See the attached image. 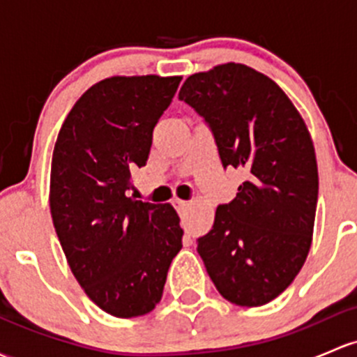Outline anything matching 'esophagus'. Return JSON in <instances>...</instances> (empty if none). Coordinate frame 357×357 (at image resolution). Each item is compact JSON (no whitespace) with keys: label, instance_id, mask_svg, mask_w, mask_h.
<instances>
[{"label":"esophagus","instance_id":"obj_1","mask_svg":"<svg viewBox=\"0 0 357 357\" xmlns=\"http://www.w3.org/2000/svg\"><path fill=\"white\" fill-rule=\"evenodd\" d=\"M174 205L178 208H186L190 205V202H186V200H181V198H174Z\"/></svg>","mask_w":357,"mask_h":357}]
</instances>
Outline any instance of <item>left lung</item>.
<instances>
[{"label":"left lung","mask_w":357,"mask_h":357,"mask_svg":"<svg viewBox=\"0 0 357 357\" xmlns=\"http://www.w3.org/2000/svg\"><path fill=\"white\" fill-rule=\"evenodd\" d=\"M179 99L204 116L222 166L248 176L217 207L198 253L222 298L267 305L291 286L311 246L318 167L310 131L286 92L241 63L191 75Z\"/></svg>","instance_id":"obj_1"}]
</instances>
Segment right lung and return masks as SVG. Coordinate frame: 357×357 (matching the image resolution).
Returning <instances> with one entry per match:
<instances>
[{"label":"right lung","mask_w":357,"mask_h":357,"mask_svg":"<svg viewBox=\"0 0 357 357\" xmlns=\"http://www.w3.org/2000/svg\"><path fill=\"white\" fill-rule=\"evenodd\" d=\"M181 77H111L75 102L58 133L50 207L85 294L118 318L147 314L162 298L183 229L171 204L126 195L147 164L152 133Z\"/></svg>","instance_id":"1"}]
</instances>
